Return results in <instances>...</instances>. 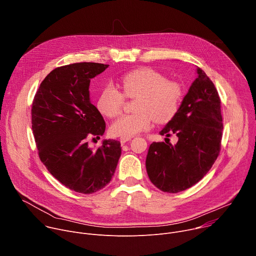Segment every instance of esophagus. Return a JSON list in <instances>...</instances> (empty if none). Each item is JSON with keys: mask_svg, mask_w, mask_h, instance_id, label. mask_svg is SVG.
Segmentation results:
<instances>
[{"mask_svg": "<svg viewBox=\"0 0 256 256\" xmlns=\"http://www.w3.org/2000/svg\"><path fill=\"white\" fill-rule=\"evenodd\" d=\"M132 140V138H130V136H120V138L122 144H126V142H128V140Z\"/></svg>", "mask_w": 256, "mask_h": 256, "instance_id": "34e87169", "label": "esophagus"}]
</instances>
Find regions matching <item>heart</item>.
Wrapping results in <instances>:
<instances>
[{
  "label": "heart",
  "mask_w": 256,
  "mask_h": 256,
  "mask_svg": "<svg viewBox=\"0 0 256 256\" xmlns=\"http://www.w3.org/2000/svg\"><path fill=\"white\" fill-rule=\"evenodd\" d=\"M122 93L112 85H106L97 99V108L107 118L122 114L126 98H136L134 110L114 122L112 134L134 136L152 128L154 120L159 124L171 120L177 114L184 96L179 83L167 81L165 76L151 68H140L126 74L120 80Z\"/></svg>",
  "instance_id": "obj_1"
}]
</instances>
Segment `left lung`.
Instances as JSON below:
<instances>
[{
  "mask_svg": "<svg viewBox=\"0 0 256 256\" xmlns=\"http://www.w3.org/2000/svg\"><path fill=\"white\" fill-rule=\"evenodd\" d=\"M175 116L160 134L178 138L176 144L153 142L146 168L160 190L176 194L194 186L208 172L221 151V99L202 68ZM167 140V138H166Z\"/></svg>",
  "mask_w": 256,
  "mask_h": 256,
  "instance_id": "8db88e82",
  "label": "left lung"
}]
</instances>
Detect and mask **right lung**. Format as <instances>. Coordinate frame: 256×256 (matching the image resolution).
Segmentation results:
<instances>
[{"instance_id": "right-lung-1", "label": "right lung", "mask_w": 256, "mask_h": 256, "mask_svg": "<svg viewBox=\"0 0 256 256\" xmlns=\"http://www.w3.org/2000/svg\"><path fill=\"white\" fill-rule=\"evenodd\" d=\"M109 64L76 62L56 68L42 82L31 109L32 132L40 161L66 188L93 194L110 182L122 154L120 142H88L105 132V122L89 96L90 81Z\"/></svg>"}]
</instances>
